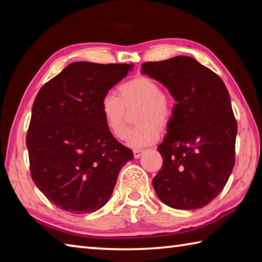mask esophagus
Here are the masks:
<instances>
[{"mask_svg":"<svg viewBox=\"0 0 262 262\" xmlns=\"http://www.w3.org/2000/svg\"><path fill=\"white\" fill-rule=\"evenodd\" d=\"M133 152H134V157L135 158H140L141 156H142V154H143V150H134V151H133Z\"/></svg>","mask_w":262,"mask_h":262,"instance_id":"1","label":"esophagus"}]
</instances>
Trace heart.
Here are the masks:
<instances>
[{"label": "heart", "mask_w": 262, "mask_h": 262, "mask_svg": "<svg viewBox=\"0 0 262 262\" xmlns=\"http://www.w3.org/2000/svg\"><path fill=\"white\" fill-rule=\"evenodd\" d=\"M118 97L106 94L100 100V113L106 127L119 140L127 134L126 110L139 106L135 114L137 126L127 136L132 148H144L158 140L159 129H165L171 122L173 106L162 88L152 78L137 76L119 86Z\"/></svg>", "instance_id": "obj_1"}]
</instances>
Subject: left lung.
<instances>
[{"mask_svg":"<svg viewBox=\"0 0 262 262\" xmlns=\"http://www.w3.org/2000/svg\"><path fill=\"white\" fill-rule=\"evenodd\" d=\"M173 97L171 122L158 151L163 166L152 179L157 196L174 209L205 207L219 195L234 165L237 121L219 75L190 56L142 64Z\"/></svg>","mask_w":262,"mask_h":262,"instance_id":"obj_1","label":"left lung"}]
</instances>
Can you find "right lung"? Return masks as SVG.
I'll list each match as a JSON object with an SVG mask.
<instances>
[{
	"label": "right lung",
	"instance_id": "obj_1",
	"mask_svg": "<svg viewBox=\"0 0 262 262\" xmlns=\"http://www.w3.org/2000/svg\"><path fill=\"white\" fill-rule=\"evenodd\" d=\"M133 64L70 63L39 90L26 135L31 177L52 203L72 214L100 209L134 159L114 139L100 100Z\"/></svg>",
	"mask_w": 262,
	"mask_h": 262
}]
</instances>
